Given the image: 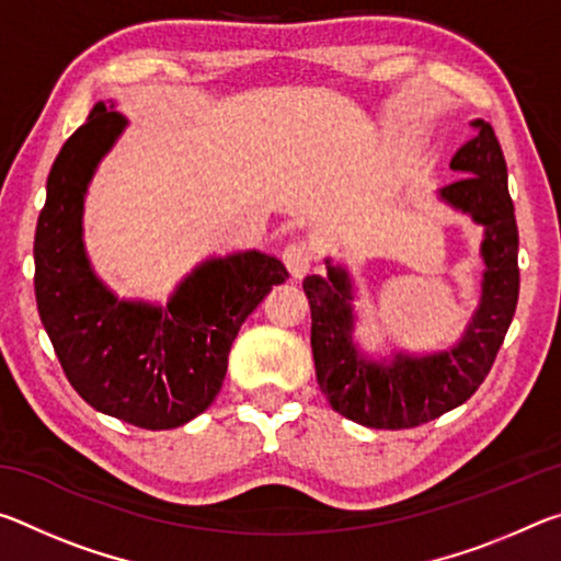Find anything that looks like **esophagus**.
Segmentation results:
<instances>
[{
	"label": "esophagus",
	"mask_w": 561,
	"mask_h": 561,
	"mask_svg": "<svg viewBox=\"0 0 561 561\" xmlns=\"http://www.w3.org/2000/svg\"><path fill=\"white\" fill-rule=\"evenodd\" d=\"M282 260L287 264V270L291 272V277H304L311 270V264L317 260L314 247L304 240H294L287 247H284Z\"/></svg>",
	"instance_id": "esophagus-1"
}]
</instances>
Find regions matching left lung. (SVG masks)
Returning a JSON list of instances; mask_svg holds the SVG:
<instances>
[{"mask_svg": "<svg viewBox=\"0 0 561 561\" xmlns=\"http://www.w3.org/2000/svg\"><path fill=\"white\" fill-rule=\"evenodd\" d=\"M470 126L472 138L450 160L458 178L440 187L438 197L482 227L485 272L478 309L450 348L366 356L354 336V284L346 267L327 260L324 277L311 274L304 279L321 393L336 413L366 428H415L462 405L485 381L515 317L519 237L507 193V163L490 123L474 118Z\"/></svg>", "mask_w": 561, "mask_h": 561, "instance_id": "8db88e82", "label": "left lung"}]
</instances>
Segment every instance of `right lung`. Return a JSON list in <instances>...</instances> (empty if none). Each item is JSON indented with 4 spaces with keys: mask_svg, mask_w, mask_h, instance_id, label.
<instances>
[{
    "mask_svg": "<svg viewBox=\"0 0 561 561\" xmlns=\"http://www.w3.org/2000/svg\"><path fill=\"white\" fill-rule=\"evenodd\" d=\"M126 126L116 101H99L54 160L34 234L36 307L83 401L138 428L170 431L215 401L237 331L289 274L272 254L247 250L197 264L163 307L118 299L91 267L83 205Z\"/></svg>",
    "mask_w": 561,
    "mask_h": 561,
    "instance_id": "right-lung-1",
    "label": "right lung"
}]
</instances>
